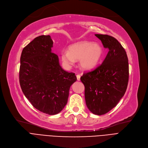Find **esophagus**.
<instances>
[{
  "label": "esophagus",
  "mask_w": 148,
  "mask_h": 148,
  "mask_svg": "<svg viewBox=\"0 0 148 148\" xmlns=\"http://www.w3.org/2000/svg\"><path fill=\"white\" fill-rule=\"evenodd\" d=\"M77 79L78 81L80 80V75H77Z\"/></svg>",
  "instance_id": "esophagus-1"
}]
</instances>
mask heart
Here are the masks:
<instances>
[{"instance_id":"b5f03b06","label":"heart","mask_w":148,"mask_h":148,"mask_svg":"<svg viewBox=\"0 0 148 148\" xmlns=\"http://www.w3.org/2000/svg\"><path fill=\"white\" fill-rule=\"evenodd\" d=\"M103 53L97 43L82 41L70 45L68 51L61 53L60 59L65 68L71 67L75 60H79L80 66L84 70H91L99 62Z\"/></svg>"}]
</instances>
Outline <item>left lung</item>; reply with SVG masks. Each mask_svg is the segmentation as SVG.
I'll return each instance as SVG.
<instances>
[{"label":"left lung","mask_w":148,"mask_h":148,"mask_svg":"<svg viewBox=\"0 0 148 148\" xmlns=\"http://www.w3.org/2000/svg\"><path fill=\"white\" fill-rule=\"evenodd\" d=\"M109 51L95 69L80 77L85 86V98L89 110L103 115L116 106L123 97L129 80V63L125 49L114 37L95 34Z\"/></svg>","instance_id":"obj_1"}]
</instances>
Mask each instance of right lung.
<instances>
[{
	"instance_id": "right-lung-1",
	"label": "right lung",
	"mask_w": 148,
	"mask_h": 148,
	"mask_svg": "<svg viewBox=\"0 0 148 148\" xmlns=\"http://www.w3.org/2000/svg\"><path fill=\"white\" fill-rule=\"evenodd\" d=\"M51 36L36 37L25 47L21 57L19 82L22 92L36 109L49 115L59 113L67 103L74 73L60 66L52 53Z\"/></svg>"
}]
</instances>
